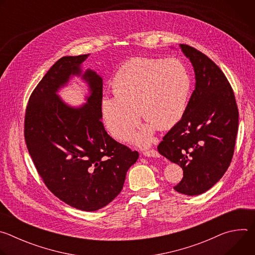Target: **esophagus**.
Returning <instances> with one entry per match:
<instances>
[{"instance_id": "obj_1", "label": "esophagus", "mask_w": 255, "mask_h": 255, "mask_svg": "<svg viewBox=\"0 0 255 255\" xmlns=\"http://www.w3.org/2000/svg\"><path fill=\"white\" fill-rule=\"evenodd\" d=\"M144 156L147 157H159L160 154L155 150V149H150V150H145L142 152Z\"/></svg>"}]
</instances>
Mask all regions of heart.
<instances>
[{
    "instance_id": "b5f03b06",
    "label": "heart",
    "mask_w": 255,
    "mask_h": 255,
    "mask_svg": "<svg viewBox=\"0 0 255 255\" xmlns=\"http://www.w3.org/2000/svg\"><path fill=\"white\" fill-rule=\"evenodd\" d=\"M111 89L100 108L104 125L110 135L128 141L142 118L148 124L134 140L141 146L151 143L155 129L167 130L183 118L191 91L186 66L175 58L165 60L133 57L116 71Z\"/></svg>"
}]
</instances>
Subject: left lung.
I'll return each mask as SVG.
<instances>
[{
	"label": "left lung",
	"mask_w": 255,
	"mask_h": 255,
	"mask_svg": "<svg viewBox=\"0 0 255 255\" xmlns=\"http://www.w3.org/2000/svg\"><path fill=\"white\" fill-rule=\"evenodd\" d=\"M190 58L196 87L181 120L162 138L158 152L184 170L173 189L184 195L207 192L229 167L238 131L234 92L213 60L196 48L180 44Z\"/></svg>",
	"instance_id": "left-lung-1"
}]
</instances>
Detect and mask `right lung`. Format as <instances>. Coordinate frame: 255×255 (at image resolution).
I'll return each instance as SVG.
<instances>
[{"mask_svg":"<svg viewBox=\"0 0 255 255\" xmlns=\"http://www.w3.org/2000/svg\"><path fill=\"white\" fill-rule=\"evenodd\" d=\"M90 54L63 56L32 92L24 136L29 154L48 190L65 204L97 211L122 191L126 173L139 153L109 135L101 121L103 80L88 69L83 79L91 95L80 108L56 95L71 76H81Z\"/></svg>","mask_w":255,"mask_h":255,"instance_id":"obj_1","label":"right lung"}]
</instances>
